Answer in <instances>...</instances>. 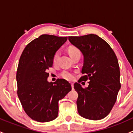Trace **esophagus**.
<instances>
[{
  "instance_id": "1",
  "label": "esophagus",
  "mask_w": 133,
  "mask_h": 133,
  "mask_svg": "<svg viewBox=\"0 0 133 133\" xmlns=\"http://www.w3.org/2000/svg\"><path fill=\"white\" fill-rule=\"evenodd\" d=\"M71 88H72V89H74V84H73V83H71Z\"/></svg>"
}]
</instances>
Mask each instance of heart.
<instances>
[{
	"label": "heart",
	"mask_w": 133,
	"mask_h": 133,
	"mask_svg": "<svg viewBox=\"0 0 133 133\" xmlns=\"http://www.w3.org/2000/svg\"><path fill=\"white\" fill-rule=\"evenodd\" d=\"M69 53L70 56L76 54L77 53H80L79 50L78 49L75 48H71L69 49ZM59 56H60V52L57 51L54 55V57H53V62L56 63L58 60ZM62 76L64 78L66 79V80H73V79L75 78V75L73 73H71V72H68V71H63L62 73Z\"/></svg>",
	"instance_id": "heart-1"
}]
</instances>
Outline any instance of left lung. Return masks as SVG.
<instances>
[{
	"mask_svg": "<svg viewBox=\"0 0 133 133\" xmlns=\"http://www.w3.org/2000/svg\"><path fill=\"white\" fill-rule=\"evenodd\" d=\"M69 41L84 56L82 73L78 80L89 81L83 88L76 82L79 115L85 118L98 120L104 118L113 108L120 89V68L115 52L104 39L96 35L69 37Z\"/></svg>",
	"mask_w": 133,
	"mask_h": 133,
	"instance_id": "left-lung-1",
	"label": "left lung"
}]
</instances>
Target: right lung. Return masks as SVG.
Instances as JSON below:
<instances>
[{
	"label": "right lung",
	"instance_id": "1",
	"mask_svg": "<svg viewBox=\"0 0 133 133\" xmlns=\"http://www.w3.org/2000/svg\"><path fill=\"white\" fill-rule=\"evenodd\" d=\"M68 37L42 35L24 49L17 71V95L25 113L38 122L58 116V101L71 90L65 79L49 82L47 71L53 66V57Z\"/></svg>",
	"mask_w": 133,
	"mask_h": 133
}]
</instances>
